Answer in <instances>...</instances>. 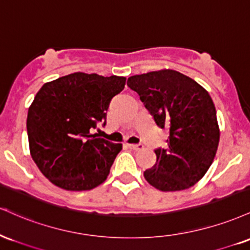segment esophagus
I'll return each instance as SVG.
<instances>
[{"instance_id":"34e87169","label":"esophagus","mask_w":250,"mask_h":250,"mask_svg":"<svg viewBox=\"0 0 250 250\" xmlns=\"http://www.w3.org/2000/svg\"><path fill=\"white\" fill-rule=\"evenodd\" d=\"M128 147L134 149V151H138V149H142L144 147L143 144H128Z\"/></svg>"}]
</instances>
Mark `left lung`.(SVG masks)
I'll return each instance as SVG.
<instances>
[{"label": "left lung", "mask_w": 250, "mask_h": 250, "mask_svg": "<svg viewBox=\"0 0 250 250\" xmlns=\"http://www.w3.org/2000/svg\"><path fill=\"white\" fill-rule=\"evenodd\" d=\"M127 86L160 128H168L166 148H157V163L144 172L163 192L189 188L206 174L218 149L220 131L214 103L201 85L174 70L132 76Z\"/></svg>", "instance_id": "left-lung-1"}]
</instances>
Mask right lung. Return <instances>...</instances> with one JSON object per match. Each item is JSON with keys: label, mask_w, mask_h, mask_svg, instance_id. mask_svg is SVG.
Masks as SVG:
<instances>
[{"label": "right lung", "mask_w": 250, "mask_h": 250, "mask_svg": "<svg viewBox=\"0 0 250 250\" xmlns=\"http://www.w3.org/2000/svg\"><path fill=\"white\" fill-rule=\"evenodd\" d=\"M126 78L75 72L45 83L26 118L32 160L46 179L66 190H89L106 180L122 144L92 134L106 125L111 99Z\"/></svg>", "instance_id": "obj_1"}]
</instances>
